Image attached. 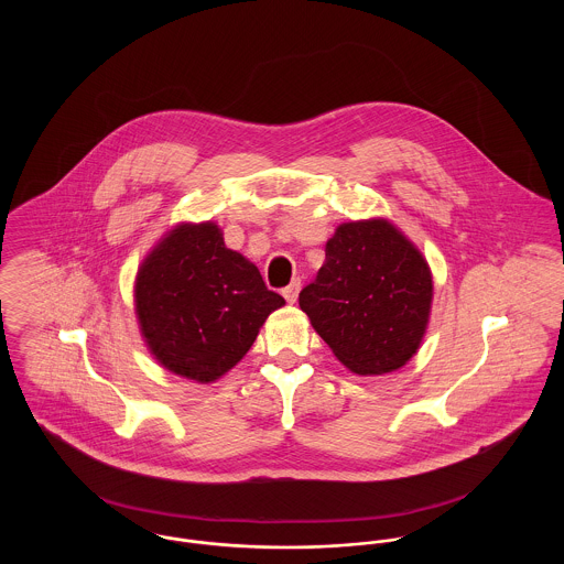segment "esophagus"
I'll list each match as a JSON object with an SVG mask.
<instances>
[{"mask_svg": "<svg viewBox=\"0 0 564 564\" xmlns=\"http://www.w3.org/2000/svg\"><path fill=\"white\" fill-rule=\"evenodd\" d=\"M300 291H302V280H293V282L282 291V295H284V300H286L289 304H295L297 297H300Z\"/></svg>", "mask_w": 564, "mask_h": 564, "instance_id": "1", "label": "esophagus"}]
</instances>
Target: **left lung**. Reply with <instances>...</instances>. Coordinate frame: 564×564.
<instances>
[{
  "instance_id": "1",
  "label": "left lung",
  "mask_w": 564,
  "mask_h": 564,
  "mask_svg": "<svg viewBox=\"0 0 564 564\" xmlns=\"http://www.w3.org/2000/svg\"><path fill=\"white\" fill-rule=\"evenodd\" d=\"M432 297L425 256L393 221L373 217L336 228L300 308L351 373L384 376L419 351Z\"/></svg>"
}]
</instances>
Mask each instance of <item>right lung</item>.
<instances>
[{
	"label": "right lung",
	"mask_w": 564,
	"mask_h": 564,
	"mask_svg": "<svg viewBox=\"0 0 564 564\" xmlns=\"http://www.w3.org/2000/svg\"><path fill=\"white\" fill-rule=\"evenodd\" d=\"M253 262L228 249L213 221L166 230L139 264L134 313L150 354L166 371L213 384L253 345L282 308Z\"/></svg>",
	"instance_id": "obj_1"
}]
</instances>
